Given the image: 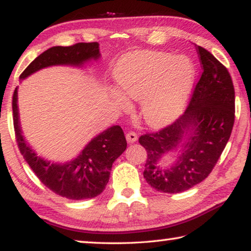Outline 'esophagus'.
<instances>
[{
	"label": "esophagus",
	"instance_id": "obj_1",
	"mask_svg": "<svg viewBox=\"0 0 251 251\" xmlns=\"http://www.w3.org/2000/svg\"><path fill=\"white\" fill-rule=\"evenodd\" d=\"M126 141H128V143H134L138 139V134L133 132V131H130V132L126 133Z\"/></svg>",
	"mask_w": 251,
	"mask_h": 251
}]
</instances>
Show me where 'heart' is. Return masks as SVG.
Wrapping results in <instances>:
<instances>
[{"label":"heart","mask_w":251,"mask_h":251,"mask_svg":"<svg viewBox=\"0 0 251 251\" xmlns=\"http://www.w3.org/2000/svg\"><path fill=\"white\" fill-rule=\"evenodd\" d=\"M114 79L121 93L112 97L122 109L128 99L141 101V114L148 125L166 126L182 112L194 88L195 67L187 56L137 51L119 60Z\"/></svg>","instance_id":"obj_1"}]
</instances>
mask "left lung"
I'll list each match as a JSON object with an SVG mask.
<instances>
[{"mask_svg": "<svg viewBox=\"0 0 251 251\" xmlns=\"http://www.w3.org/2000/svg\"><path fill=\"white\" fill-rule=\"evenodd\" d=\"M202 73L181 117L157 132L139 138L147 150L143 176L160 192L178 194L200 183L220 158L235 122V89L227 68L202 47H197ZM189 133L175 165L163 168L162 155Z\"/></svg>", "mask_w": 251, "mask_h": 251, "instance_id": "1", "label": "left lung"}]
</instances>
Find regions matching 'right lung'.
Here are the masks:
<instances>
[{"label":"right lung","mask_w":251,"mask_h":251,"mask_svg":"<svg viewBox=\"0 0 251 251\" xmlns=\"http://www.w3.org/2000/svg\"><path fill=\"white\" fill-rule=\"evenodd\" d=\"M100 57L98 42L75 43L70 47H53L44 51L24 70L20 79L51 65L81 67ZM13 125L19 150L33 172L54 194L71 200L91 199L101 194L109 182L112 163L126 149V140L120 126H113L97 135L72 161L51 163L36 155L24 140L19 121L18 88L12 100Z\"/></svg>","instance_id":"add662e5"}]
</instances>
